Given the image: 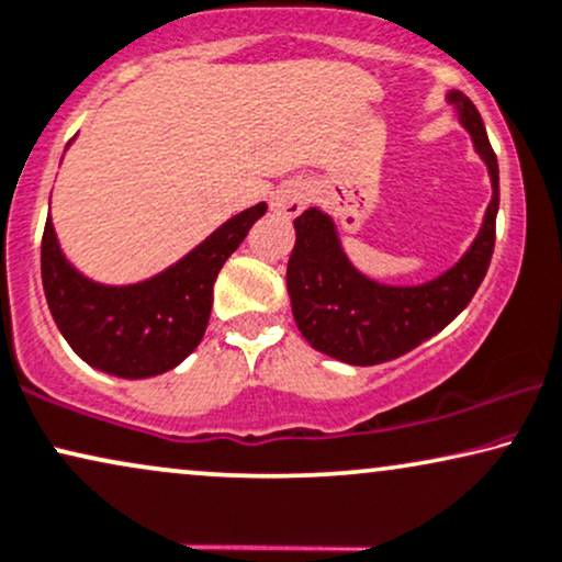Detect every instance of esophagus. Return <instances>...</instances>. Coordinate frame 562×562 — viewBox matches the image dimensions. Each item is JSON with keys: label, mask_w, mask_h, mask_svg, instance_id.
Masks as SVG:
<instances>
[{"label": "esophagus", "mask_w": 562, "mask_h": 562, "mask_svg": "<svg viewBox=\"0 0 562 562\" xmlns=\"http://www.w3.org/2000/svg\"><path fill=\"white\" fill-rule=\"evenodd\" d=\"M311 202V189L303 181H290L285 187H280L272 196V210L280 212L285 217H295L308 207Z\"/></svg>", "instance_id": "esophagus-1"}]
</instances>
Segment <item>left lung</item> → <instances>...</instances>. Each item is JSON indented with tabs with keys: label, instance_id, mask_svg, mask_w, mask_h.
<instances>
[{
	"label": "left lung",
	"instance_id": "8db88e82",
	"mask_svg": "<svg viewBox=\"0 0 562 562\" xmlns=\"http://www.w3.org/2000/svg\"><path fill=\"white\" fill-rule=\"evenodd\" d=\"M459 122L472 134L474 150L487 162L493 199L470 251L436 280L394 288L368 280L347 261L331 217L311 207L295 217V248L288 261V293L297 329L311 347L350 366H379L415 350L446 329L477 293L495 248L498 158L490 147L480 111L464 92L451 90Z\"/></svg>",
	"mask_w": 562,
	"mask_h": 562
}]
</instances>
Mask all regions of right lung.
<instances>
[{"label": "right lung", "mask_w": 562, "mask_h": 562, "mask_svg": "<svg viewBox=\"0 0 562 562\" xmlns=\"http://www.w3.org/2000/svg\"><path fill=\"white\" fill-rule=\"evenodd\" d=\"M265 212V202L248 207L220 225L179 265L124 288L98 285L77 272L64 259L48 217L41 240V277L64 339L85 363L119 379H147L176 368L202 342L217 272Z\"/></svg>", "instance_id": "obj_1"}]
</instances>
